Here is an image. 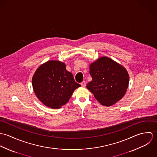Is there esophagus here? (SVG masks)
<instances>
[{
    "label": "esophagus",
    "mask_w": 157,
    "mask_h": 157,
    "mask_svg": "<svg viewBox=\"0 0 157 157\" xmlns=\"http://www.w3.org/2000/svg\"><path fill=\"white\" fill-rule=\"evenodd\" d=\"M81 85H82V87H85V86H86V82H85V81L82 82L81 83Z\"/></svg>",
    "instance_id": "34e87169"
}]
</instances>
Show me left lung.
Instances as JSON below:
<instances>
[{
    "mask_svg": "<svg viewBox=\"0 0 157 157\" xmlns=\"http://www.w3.org/2000/svg\"><path fill=\"white\" fill-rule=\"evenodd\" d=\"M90 73L92 80L86 88L101 105L112 106L125 95L129 77L121 65L108 57H101L90 65Z\"/></svg>",
    "mask_w": 157,
    "mask_h": 157,
    "instance_id": "8db88e82",
    "label": "left lung"
}]
</instances>
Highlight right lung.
Listing matches in <instances>:
<instances>
[{
  "instance_id": "obj_1",
  "label": "right lung",
  "mask_w": 157,
  "mask_h": 157,
  "mask_svg": "<svg viewBox=\"0 0 157 157\" xmlns=\"http://www.w3.org/2000/svg\"><path fill=\"white\" fill-rule=\"evenodd\" d=\"M34 92L46 106L59 109L69 100L74 90L81 86L66 69L65 63L49 60L38 67L32 78Z\"/></svg>"
}]
</instances>
